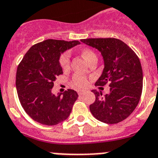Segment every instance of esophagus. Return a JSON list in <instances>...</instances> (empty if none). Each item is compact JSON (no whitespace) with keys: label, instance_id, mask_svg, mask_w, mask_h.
I'll use <instances>...</instances> for the list:
<instances>
[{"label":"esophagus","instance_id":"esophagus-1","mask_svg":"<svg viewBox=\"0 0 158 158\" xmlns=\"http://www.w3.org/2000/svg\"><path fill=\"white\" fill-rule=\"evenodd\" d=\"M78 94H79V95H83V94H85V91L84 90H79Z\"/></svg>","mask_w":158,"mask_h":158}]
</instances>
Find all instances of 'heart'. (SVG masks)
<instances>
[{
    "instance_id": "b5f03b06",
    "label": "heart",
    "mask_w": 158,
    "mask_h": 158,
    "mask_svg": "<svg viewBox=\"0 0 158 158\" xmlns=\"http://www.w3.org/2000/svg\"><path fill=\"white\" fill-rule=\"evenodd\" d=\"M82 54H83V58L86 60V61L87 63L90 61V59L96 56L94 52L90 50V49H86V50H84ZM70 58H71V53L69 52H64L62 56H60V66L62 67V68L67 69L69 67ZM72 82H73L75 86H76L77 87H79V88H83V87H85L87 85V78L80 75H74L73 78H72Z\"/></svg>"
}]
</instances>
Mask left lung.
<instances>
[{
	"mask_svg": "<svg viewBox=\"0 0 158 158\" xmlns=\"http://www.w3.org/2000/svg\"><path fill=\"white\" fill-rule=\"evenodd\" d=\"M81 41L99 51L103 58V71L96 86L110 83V93L104 96L92 90L95 101L90 105V112L104 123H120L134 111L142 95L143 74L139 58L118 39L91 38Z\"/></svg>",
	"mask_w": 158,
	"mask_h": 158,
	"instance_id": "obj_1",
	"label": "left lung"
}]
</instances>
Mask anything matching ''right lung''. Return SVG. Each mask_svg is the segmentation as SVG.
Masks as SVG:
<instances>
[{
    "label": "right lung",
    "mask_w": 158,
    "mask_h": 158,
    "mask_svg": "<svg viewBox=\"0 0 158 158\" xmlns=\"http://www.w3.org/2000/svg\"><path fill=\"white\" fill-rule=\"evenodd\" d=\"M79 44L78 40H46L31 46L18 65L16 87L19 100L35 122L54 126L69 117L77 92L68 89L55 95L52 89L57 76L63 74L61 54Z\"/></svg>",
    "instance_id": "1"
}]
</instances>
